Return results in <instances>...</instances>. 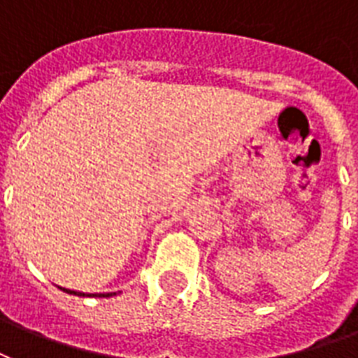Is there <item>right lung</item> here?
Masks as SVG:
<instances>
[{
  "label": "right lung",
  "mask_w": 358,
  "mask_h": 358,
  "mask_svg": "<svg viewBox=\"0 0 358 358\" xmlns=\"http://www.w3.org/2000/svg\"><path fill=\"white\" fill-rule=\"evenodd\" d=\"M62 291L67 292V294H75V296H103V298H109V296H115L117 292H106V294H85V292H77V291H69V289H64L60 287Z\"/></svg>",
  "instance_id": "1"
}]
</instances>
